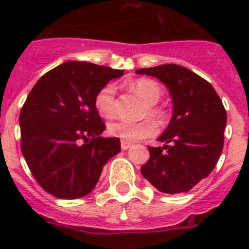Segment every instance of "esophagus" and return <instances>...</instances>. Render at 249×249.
Instances as JSON below:
<instances>
[{"instance_id": "esophagus-1", "label": "esophagus", "mask_w": 249, "mask_h": 249, "mask_svg": "<svg viewBox=\"0 0 249 249\" xmlns=\"http://www.w3.org/2000/svg\"><path fill=\"white\" fill-rule=\"evenodd\" d=\"M132 146L131 142H127V141H121V148L122 149H127Z\"/></svg>"}]
</instances>
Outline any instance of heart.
I'll return each instance as SVG.
<instances>
[{"mask_svg": "<svg viewBox=\"0 0 249 249\" xmlns=\"http://www.w3.org/2000/svg\"><path fill=\"white\" fill-rule=\"evenodd\" d=\"M131 89L147 102L148 107L144 108L143 116H148V114L155 117L160 116L162 112L156 106V103L160 100L162 89L157 82L149 78H141L132 83ZM94 107L102 117H113L116 113V86L113 83H107L97 92L94 97ZM157 129L158 127L155 121L149 118L137 123L122 120L113 121L108 123V127H107L109 135L127 141V142H136V141L151 137L157 133Z\"/></svg>", "mask_w": 249, "mask_h": 249, "instance_id": "heart-1", "label": "heart"}]
</instances>
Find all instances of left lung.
Instances as JSON below:
<instances>
[{"instance_id": "left-lung-1", "label": "left lung", "mask_w": 249, "mask_h": 249, "mask_svg": "<svg viewBox=\"0 0 249 249\" xmlns=\"http://www.w3.org/2000/svg\"><path fill=\"white\" fill-rule=\"evenodd\" d=\"M136 73L163 82L173 102L171 122L158 137L164 146L148 147L149 160L141 173L160 192H188L219 160L227 123L223 103L208 81L182 66L160 65Z\"/></svg>"}]
</instances>
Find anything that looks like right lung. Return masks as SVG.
Wrapping results in <instances>:
<instances>
[{
	"label": "right lung",
	"mask_w": 249,
	"mask_h": 249,
	"mask_svg": "<svg viewBox=\"0 0 249 249\" xmlns=\"http://www.w3.org/2000/svg\"><path fill=\"white\" fill-rule=\"evenodd\" d=\"M123 73L68 61L43 74L31 89L19 113L21 149L46 192L62 199L89 195L103 166L121 152L120 138L100 136L106 126L94 97Z\"/></svg>",
	"instance_id": "add662e5"
}]
</instances>
